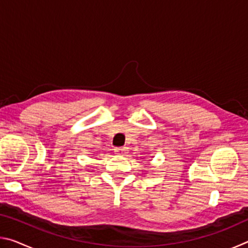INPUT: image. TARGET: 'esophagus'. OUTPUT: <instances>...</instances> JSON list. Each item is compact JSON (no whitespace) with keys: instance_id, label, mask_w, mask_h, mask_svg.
<instances>
[{"instance_id":"1","label":"esophagus","mask_w":248,"mask_h":248,"mask_svg":"<svg viewBox=\"0 0 248 248\" xmlns=\"http://www.w3.org/2000/svg\"><path fill=\"white\" fill-rule=\"evenodd\" d=\"M128 149L125 146H118V148H115V153L119 154V155H124L127 153Z\"/></svg>"}]
</instances>
